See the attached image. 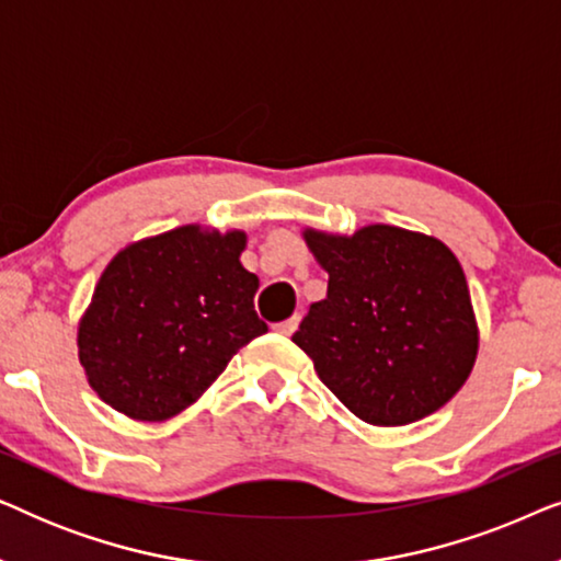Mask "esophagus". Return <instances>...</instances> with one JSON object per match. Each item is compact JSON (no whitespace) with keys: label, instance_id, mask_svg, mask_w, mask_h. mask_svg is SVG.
Returning <instances> with one entry per match:
<instances>
[{"label":"esophagus","instance_id":"esophagus-1","mask_svg":"<svg viewBox=\"0 0 561 561\" xmlns=\"http://www.w3.org/2000/svg\"><path fill=\"white\" fill-rule=\"evenodd\" d=\"M298 321H301V317H298V313H294V317L290 319H286V321H278V324H275L273 329L278 334H286V336H290L298 329Z\"/></svg>","mask_w":561,"mask_h":561}]
</instances>
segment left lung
<instances>
[{
  "label": "left lung",
  "mask_w": 561,
  "mask_h": 561,
  "mask_svg": "<svg viewBox=\"0 0 561 561\" xmlns=\"http://www.w3.org/2000/svg\"><path fill=\"white\" fill-rule=\"evenodd\" d=\"M329 273L294 342L321 382L375 426L439 411L478 357V321L462 265L436 237L370 225L352 237L306 229Z\"/></svg>",
  "instance_id": "left-lung-1"
}]
</instances>
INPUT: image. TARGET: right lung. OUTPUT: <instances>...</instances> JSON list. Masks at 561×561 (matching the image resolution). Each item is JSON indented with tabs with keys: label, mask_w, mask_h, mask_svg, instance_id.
<instances>
[{
	"label": "right lung",
	"mask_w": 561,
	"mask_h": 561,
	"mask_svg": "<svg viewBox=\"0 0 561 561\" xmlns=\"http://www.w3.org/2000/svg\"><path fill=\"white\" fill-rule=\"evenodd\" d=\"M244 240L186 225L112 257L79 324V359L104 403L137 421L171 419L267 332L260 280L240 263Z\"/></svg>",
	"instance_id": "right-lung-1"
}]
</instances>
